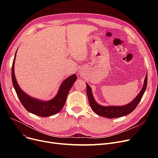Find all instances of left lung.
I'll use <instances>...</instances> for the list:
<instances>
[{"label":"left lung","mask_w":158,"mask_h":158,"mask_svg":"<svg viewBox=\"0 0 158 158\" xmlns=\"http://www.w3.org/2000/svg\"><path fill=\"white\" fill-rule=\"evenodd\" d=\"M147 85V73L145 76L143 86L137 97L129 104L123 106H102L98 104L93 97L91 88L86 84V94L91 108L99 116L108 118H118L131 113L136 108L142 99Z\"/></svg>","instance_id":"1"}]
</instances>
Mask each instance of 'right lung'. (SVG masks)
<instances>
[{"mask_svg": "<svg viewBox=\"0 0 158 158\" xmlns=\"http://www.w3.org/2000/svg\"><path fill=\"white\" fill-rule=\"evenodd\" d=\"M16 54V52L15 55L11 68L12 82L16 95H17L19 100L20 101L23 106L25 107V109L32 114L42 117H50V116L54 115L60 112L64 106L66 97H67L70 88L73 86L74 82L77 79L76 75H72L71 76L66 79L63 82L57 95L52 100L47 102L37 100V99L32 98L25 94L20 89L17 82L16 81L14 73V65Z\"/></svg>", "mask_w": 158, "mask_h": 158, "instance_id": "right-lung-1", "label": "right lung"}]
</instances>
